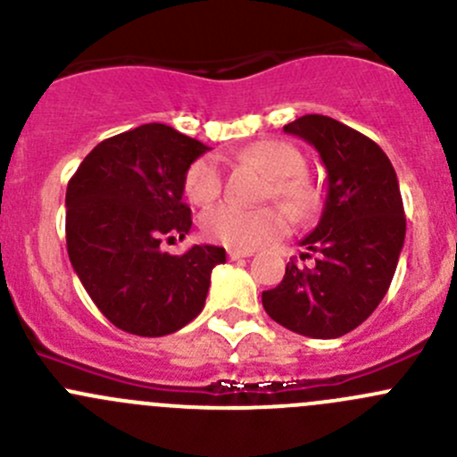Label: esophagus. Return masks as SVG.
Here are the masks:
<instances>
[{"label": "esophagus", "mask_w": 457, "mask_h": 457, "mask_svg": "<svg viewBox=\"0 0 457 457\" xmlns=\"http://www.w3.org/2000/svg\"><path fill=\"white\" fill-rule=\"evenodd\" d=\"M252 254H254V252H252V250H228L229 261H238V258H247V256H252Z\"/></svg>", "instance_id": "esophagus-1"}]
</instances>
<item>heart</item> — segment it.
<instances>
[{"label":"heart","instance_id":"b5f03b06","mask_svg":"<svg viewBox=\"0 0 457 457\" xmlns=\"http://www.w3.org/2000/svg\"><path fill=\"white\" fill-rule=\"evenodd\" d=\"M245 159L254 161L271 177L270 195L283 203L294 219H303L316 207V192L310 186L303 170L305 156L292 143L265 139L252 143L245 150ZM187 199L196 205H207L219 199L223 190V165L216 154H201L187 168L186 179ZM287 219L278 207H243L237 203H220L201 216V232L210 241L220 243L232 250H254L258 245L274 241L285 232Z\"/></svg>","mask_w":457,"mask_h":457}]
</instances>
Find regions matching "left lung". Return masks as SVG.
<instances>
[{
  "label": "left lung",
  "mask_w": 457,
  "mask_h": 457,
  "mask_svg": "<svg viewBox=\"0 0 457 457\" xmlns=\"http://www.w3.org/2000/svg\"><path fill=\"white\" fill-rule=\"evenodd\" d=\"M314 145L327 168V199L301 245L312 267L289 261L262 292L271 320L310 338H338L373 314L389 289L404 243L403 196L389 156L370 137L322 114L283 128Z\"/></svg>",
  "instance_id": "left-lung-1"
}]
</instances>
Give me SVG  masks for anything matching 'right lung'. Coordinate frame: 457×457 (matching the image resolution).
Here are the masks:
<instances>
[{
    "label": "right lung",
    "instance_id": "right-lung-1",
    "mask_svg": "<svg viewBox=\"0 0 457 457\" xmlns=\"http://www.w3.org/2000/svg\"><path fill=\"white\" fill-rule=\"evenodd\" d=\"M205 150L174 128L145 123L101 141L68 181V256L101 314L128 334L156 338L195 320L212 270L225 262L214 245L161 252V241L190 232L183 179Z\"/></svg>",
    "mask_w": 457,
    "mask_h": 457
}]
</instances>
